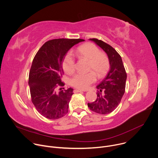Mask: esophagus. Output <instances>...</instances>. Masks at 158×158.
Wrapping results in <instances>:
<instances>
[{
    "instance_id": "obj_1",
    "label": "esophagus",
    "mask_w": 158,
    "mask_h": 158,
    "mask_svg": "<svg viewBox=\"0 0 158 158\" xmlns=\"http://www.w3.org/2000/svg\"><path fill=\"white\" fill-rule=\"evenodd\" d=\"M83 91H81V90H79V89H75L74 90V93H82Z\"/></svg>"
}]
</instances>
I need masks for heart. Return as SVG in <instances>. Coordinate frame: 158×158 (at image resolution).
<instances>
[{
    "label": "heart",
    "instance_id": "b5f03b06",
    "mask_svg": "<svg viewBox=\"0 0 158 158\" xmlns=\"http://www.w3.org/2000/svg\"><path fill=\"white\" fill-rule=\"evenodd\" d=\"M77 56L88 61V69L94 71L99 77H103L109 70L110 62L108 57L92 43H87L79 46L76 51ZM75 59L71 53H67L62 62V68L67 74L75 71ZM93 71L87 74H77L71 80L73 86L79 89H86L96 80Z\"/></svg>",
    "mask_w": 158,
    "mask_h": 158
}]
</instances>
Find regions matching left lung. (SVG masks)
I'll use <instances>...</instances> for the list:
<instances>
[{
	"instance_id": "obj_1",
	"label": "left lung",
	"mask_w": 158,
	"mask_h": 158,
	"mask_svg": "<svg viewBox=\"0 0 158 158\" xmlns=\"http://www.w3.org/2000/svg\"><path fill=\"white\" fill-rule=\"evenodd\" d=\"M94 42L107 55L110 68L104 79L96 86L99 90L96 100L87 106L91 110L100 114H107L119 105L125 93L127 74L120 55L110 45L97 39Z\"/></svg>"
}]
</instances>
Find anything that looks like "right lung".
Segmentation results:
<instances>
[{"instance_id":"add662e5","label":"right lung","mask_w":158,"mask_h":158,"mask_svg":"<svg viewBox=\"0 0 158 158\" xmlns=\"http://www.w3.org/2000/svg\"><path fill=\"white\" fill-rule=\"evenodd\" d=\"M84 39H57L45 43L35 56L29 76L32 102L44 117L57 119L68 112L73 89L62 90V62L66 53ZM64 89V88H63Z\"/></svg>"}]
</instances>
